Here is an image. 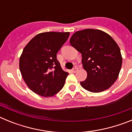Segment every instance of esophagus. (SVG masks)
<instances>
[{
	"instance_id": "1",
	"label": "esophagus",
	"mask_w": 132,
	"mask_h": 132,
	"mask_svg": "<svg viewBox=\"0 0 132 132\" xmlns=\"http://www.w3.org/2000/svg\"><path fill=\"white\" fill-rule=\"evenodd\" d=\"M72 71H73V73H75V72H77L78 71V68L77 67H75V68L73 69V70H72Z\"/></svg>"
}]
</instances>
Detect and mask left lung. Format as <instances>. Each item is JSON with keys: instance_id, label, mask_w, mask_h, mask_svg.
Returning <instances> with one entry per match:
<instances>
[{"instance_id": "obj_1", "label": "left lung", "mask_w": 132, "mask_h": 132, "mask_svg": "<svg viewBox=\"0 0 132 132\" xmlns=\"http://www.w3.org/2000/svg\"><path fill=\"white\" fill-rule=\"evenodd\" d=\"M70 44L82 54V63L87 79L80 82L82 88L92 93L106 90L118 77L122 64L120 47L111 36L95 29L76 31Z\"/></svg>"}]
</instances>
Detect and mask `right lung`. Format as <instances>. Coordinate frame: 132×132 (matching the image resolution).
<instances>
[{
    "mask_svg": "<svg viewBox=\"0 0 132 132\" xmlns=\"http://www.w3.org/2000/svg\"><path fill=\"white\" fill-rule=\"evenodd\" d=\"M69 32H43L34 37L20 57L19 67L24 82L31 91L50 97L62 89L69 73L64 71L57 53Z\"/></svg>",
    "mask_w": 132,
    "mask_h": 132,
    "instance_id": "add662e5",
    "label": "right lung"
}]
</instances>
